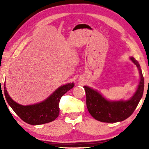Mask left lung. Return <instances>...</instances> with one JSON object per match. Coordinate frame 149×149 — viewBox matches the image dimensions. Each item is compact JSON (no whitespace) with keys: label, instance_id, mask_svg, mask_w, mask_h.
<instances>
[{"label":"left lung","instance_id":"1","mask_svg":"<svg viewBox=\"0 0 149 149\" xmlns=\"http://www.w3.org/2000/svg\"><path fill=\"white\" fill-rule=\"evenodd\" d=\"M137 65L140 74V82L137 91L132 98L126 101L110 102L106 100L96 91L87 86H84L86 93V104L90 114L97 120L102 122L115 123L121 122L132 115L137 108L144 91V77L140 65L134 58H131Z\"/></svg>","mask_w":149,"mask_h":149}]
</instances>
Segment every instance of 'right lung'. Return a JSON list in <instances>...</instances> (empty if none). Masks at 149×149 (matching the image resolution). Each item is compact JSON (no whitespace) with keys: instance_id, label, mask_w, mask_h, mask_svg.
Returning a JSON list of instances; mask_svg holds the SVG:
<instances>
[{"instance_id":"1","label":"right lung","mask_w":149,"mask_h":149,"mask_svg":"<svg viewBox=\"0 0 149 149\" xmlns=\"http://www.w3.org/2000/svg\"><path fill=\"white\" fill-rule=\"evenodd\" d=\"M4 86L5 98L15 113L29 124L40 125L52 122L58 116L60 99L65 93L74 87V84L72 83L60 87L43 102L29 106H22L14 102L7 93L5 85Z\"/></svg>"}]
</instances>
